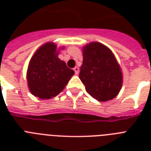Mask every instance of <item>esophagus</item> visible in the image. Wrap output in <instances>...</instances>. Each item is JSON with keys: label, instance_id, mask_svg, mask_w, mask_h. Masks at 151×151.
<instances>
[{"label": "esophagus", "instance_id": "esophagus-1", "mask_svg": "<svg viewBox=\"0 0 151 151\" xmlns=\"http://www.w3.org/2000/svg\"><path fill=\"white\" fill-rule=\"evenodd\" d=\"M73 70H74V72H75L76 75H78V73H79V68H78V66H75V67L73 68Z\"/></svg>", "mask_w": 151, "mask_h": 151}]
</instances>
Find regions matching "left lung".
<instances>
[{
  "label": "left lung",
  "mask_w": 151,
  "mask_h": 151,
  "mask_svg": "<svg viewBox=\"0 0 151 151\" xmlns=\"http://www.w3.org/2000/svg\"><path fill=\"white\" fill-rule=\"evenodd\" d=\"M82 52L79 78L88 93L100 102L114 99L122 89L123 75L112 51L99 42H91Z\"/></svg>",
  "instance_id": "obj_1"
}]
</instances>
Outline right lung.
<instances>
[{"label": "right lung", "mask_w": 151, "mask_h": 151, "mask_svg": "<svg viewBox=\"0 0 151 151\" xmlns=\"http://www.w3.org/2000/svg\"><path fill=\"white\" fill-rule=\"evenodd\" d=\"M59 53L55 44L47 42L36 51L29 60L27 85L31 94L39 99H48L56 96L74 74V71L59 59Z\"/></svg>", "instance_id": "obj_1"}]
</instances>
